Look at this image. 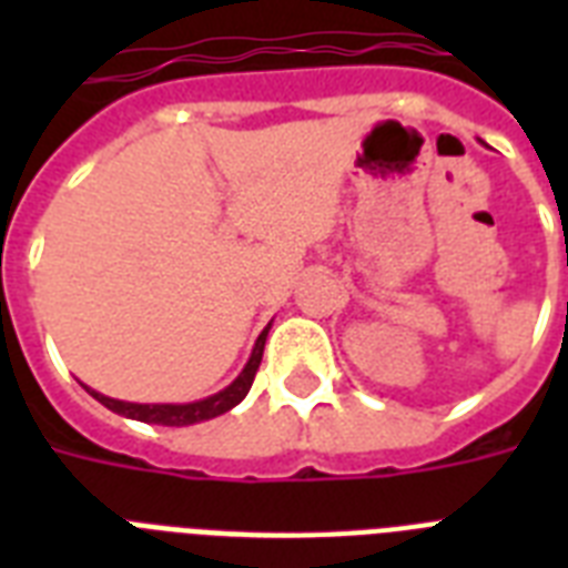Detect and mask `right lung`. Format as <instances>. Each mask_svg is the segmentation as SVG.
Returning a JSON list of instances; mask_svg holds the SVG:
<instances>
[{
	"mask_svg": "<svg viewBox=\"0 0 568 568\" xmlns=\"http://www.w3.org/2000/svg\"><path fill=\"white\" fill-rule=\"evenodd\" d=\"M267 329H271V324L258 333L256 347H253V354H250L247 365H244V372L232 379L223 392L203 397V400H194V404H129V400H114V397L100 395V392H93V388L88 386L84 388H88L102 406H109L111 413L126 415V418H135V422L164 424V427H189V424L209 422L214 415L230 413L232 406H239L241 400L247 397L250 386H253V377H256L258 372V363H262V354H265Z\"/></svg>",
	"mask_w": 568,
	"mask_h": 568,
	"instance_id": "right-lung-1",
	"label": "right lung"
}]
</instances>
